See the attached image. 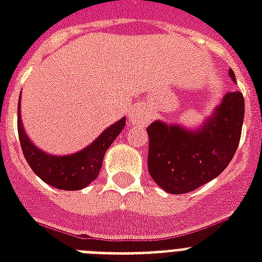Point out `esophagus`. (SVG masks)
<instances>
[{
    "instance_id": "obj_1",
    "label": "esophagus",
    "mask_w": 262,
    "mask_h": 262,
    "mask_svg": "<svg viewBox=\"0 0 262 262\" xmlns=\"http://www.w3.org/2000/svg\"><path fill=\"white\" fill-rule=\"evenodd\" d=\"M129 122L132 125H147L148 115L141 108H133L129 114Z\"/></svg>"
}]
</instances>
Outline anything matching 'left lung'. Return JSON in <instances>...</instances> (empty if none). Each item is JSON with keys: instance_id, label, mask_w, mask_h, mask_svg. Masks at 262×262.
Returning a JSON list of instances; mask_svg holds the SVG:
<instances>
[{"instance_id": "8db88e82", "label": "left lung", "mask_w": 262, "mask_h": 262, "mask_svg": "<svg viewBox=\"0 0 262 262\" xmlns=\"http://www.w3.org/2000/svg\"><path fill=\"white\" fill-rule=\"evenodd\" d=\"M228 73L235 80L232 69ZM244 115V95L228 92L200 130L152 122L147 127L149 175L171 194L189 193L216 178L235 155Z\"/></svg>"}]
</instances>
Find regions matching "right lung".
Segmentation results:
<instances>
[{
  "label": "right lung",
  "mask_w": 262,
  "mask_h": 262,
  "mask_svg": "<svg viewBox=\"0 0 262 262\" xmlns=\"http://www.w3.org/2000/svg\"><path fill=\"white\" fill-rule=\"evenodd\" d=\"M126 118L107 127L94 143L73 155L53 156L40 151L27 137L17 106V132L21 151L31 170L51 186L61 190H80L90 185L102 168L103 156L125 126Z\"/></svg>",
  "instance_id": "add662e5"
}]
</instances>
